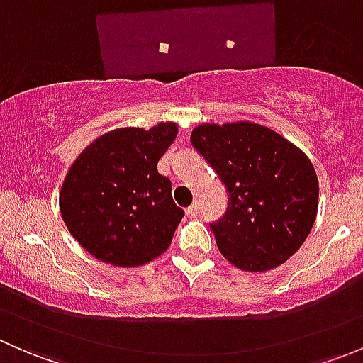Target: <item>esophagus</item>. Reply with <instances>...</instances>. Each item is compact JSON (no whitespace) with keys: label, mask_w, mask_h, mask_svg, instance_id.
I'll return each mask as SVG.
<instances>
[{"label":"esophagus","mask_w":363,"mask_h":363,"mask_svg":"<svg viewBox=\"0 0 363 363\" xmlns=\"http://www.w3.org/2000/svg\"><path fill=\"white\" fill-rule=\"evenodd\" d=\"M186 214L189 216V218H195L196 214H199V203H193V205H189L188 208H186Z\"/></svg>","instance_id":"obj_1"}]
</instances>
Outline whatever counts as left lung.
<instances>
[{
	"instance_id": "1",
	"label": "left lung",
	"mask_w": 363,
	"mask_h": 363,
	"mask_svg": "<svg viewBox=\"0 0 363 363\" xmlns=\"http://www.w3.org/2000/svg\"><path fill=\"white\" fill-rule=\"evenodd\" d=\"M191 144L228 191L211 223L228 262L250 272L279 267L309 235L318 211L316 172L296 145L255 123L200 124Z\"/></svg>"
}]
</instances>
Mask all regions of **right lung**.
<instances>
[{"label":"right lung","instance_id":"add662e5","mask_svg":"<svg viewBox=\"0 0 363 363\" xmlns=\"http://www.w3.org/2000/svg\"><path fill=\"white\" fill-rule=\"evenodd\" d=\"M177 137V124L121 128L87 145L73 161L60 193V211L77 242L119 267L155 259L170 246L184 211L158 161Z\"/></svg>","mask_w":363,"mask_h":363}]
</instances>
